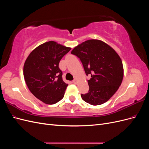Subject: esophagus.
<instances>
[{"instance_id": "34e87169", "label": "esophagus", "mask_w": 149, "mask_h": 149, "mask_svg": "<svg viewBox=\"0 0 149 149\" xmlns=\"http://www.w3.org/2000/svg\"><path fill=\"white\" fill-rule=\"evenodd\" d=\"M73 83L74 84H76V83H77V80H76V79H74L73 81Z\"/></svg>"}]
</instances>
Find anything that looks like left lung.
<instances>
[{
  "instance_id": "8db88e82",
  "label": "left lung",
  "mask_w": 149,
  "mask_h": 149,
  "mask_svg": "<svg viewBox=\"0 0 149 149\" xmlns=\"http://www.w3.org/2000/svg\"><path fill=\"white\" fill-rule=\"evenodd\" d=\"M71 54L81 61L88 80L89 91L81 94L85 102L93 106L107 102L123 81L124 68L120 56L109 45L99 40H89L76 47Z\"/></svg>"
}]
</instances>
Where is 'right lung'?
<instances>
[{"label": "right lung", "instance_id": "1", "mask_svg": "<svg viewBox=\"0 0 149 149\" xmlns=\"http://www.w3.org/2000/svg\"><path fill=\"white\" fill-rule=\"evenodd\" d=\"M70 49L49 41L34 49L26 58L24 66L25 83L30 92L44 103L53 104L64 97L68 84L63 81L59 63Z\"/></svg>", "mask_w": 149, "mask_h": 149}]
</instances>
